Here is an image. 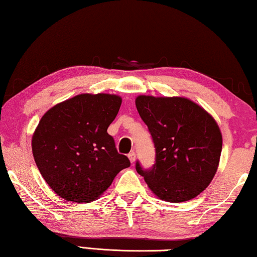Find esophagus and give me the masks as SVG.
<instances>
[{
	"mask_svg": "<svg viewBox=\"0 0 257 257\" xmlns=\"http://www.w3.org/2000/svg\"><path fill=\"white\" fill-rule=\"evenodd\" d=\"M128 158L130 160V162L134 163L135 160H136V153H135V152H132V153L128 154Z\"/></svg>",
	"mask_w": 257,
	"mask_h": 257,
	"instance_id": "1",
	"label": "esophagus"
}]
</instances>
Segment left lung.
I'll return each mask as SVG.
<instances>
[{"label":"left lung","mask_w":257,"mask_h":257,"mask_svg":"<svg viewBox=\"0 0 257 257\" xmlns=\"http://www.w3.org/2000/svg\"><path fill=\"white\" fill-rule=\"evenodd\" d=\"M136 107L149 128L155 163L136 170L161 199L180 203L196 197L217 170L222 135L215 120L196 103L184 97L141 95Z\"/></svg>","instance_id":"8db88e82"}]
</instances>
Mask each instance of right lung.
<instances>
[{
	"label": "right lung",
	"instance_id": "right-lung-1",
	"mask_svg": "<svg viewBox=\"0 0 257 257\" xmlns=\"http://www.w3.org/2000/svg\"><path fill=\"white\" fill-rule=\"evenodd\" d=\"M121 101L116 95L81 94L43 115L33 136V155L42 177L60 197L92 202L130 167L107 134Z\"/></svg>",
	"mask_w": 257,
	"mask_h": 257
}]
</instances>
